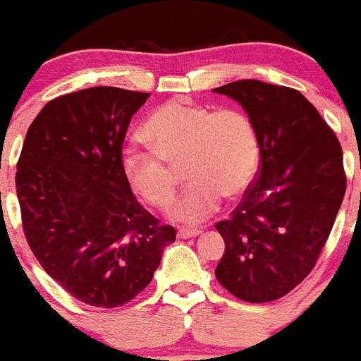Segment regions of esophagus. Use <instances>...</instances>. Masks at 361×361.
Returning a JSON list of instances; mask_svg holds the SVG:
<instances>
[{"label": "esophagus", "mask_w": 361, "mask_h": 361, "mask_svg": "<svg viewBox=\"0 0 361 361\" xmlns=\"http://www.w3.org/2000/svg\"><path fill=\"white\" fill-rule=\"evenodd\" d=\"M202 233V230H188V228H180L177 231V237L179 238H192V237H198Z\"/></svg>", "instance_id": "esophagus-1"}]
</instances>
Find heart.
<instances>
[{"instance_id": "1", "label": "heart", "mask_w": 361, "mask_h": 361, "mask_svg": "<svg viewBox=\"0 0 361 361\" xmlns=\"http://www.w3.org/2000/svg\"><path fill=\"white\" fill-rule=\"evenodd\" d=\"M152 151L128 147L123 173L138 196L154 207L172 202L184 165L188 189L170 209L185 224L207 219L223 196L238 198L258 172L259 145L252 121L242 110H212L184 98L170 99L144 124Z\"/></svg>"}]
</instances>
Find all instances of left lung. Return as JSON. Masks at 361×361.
Returning <instances> with one entry per match:
<instances>
[{
	"mask_svg": "<svg viewBox=\"0 0 361 361\" xmlns=\"http://www.w3.org/2000/svg\"><path fill=\"white\" fill-rule=\"evenodd\" d=\"M238 102L258 137V179L216 230L221 286L244 302H272L314 269L345 192L342 147L297 89L237 80L214 89Z\"/></svg>",
	"mask_w": 361,
	"mask_h": 361,
	"instance_id": "1",
	"label": "left lung"
}]
</instances>
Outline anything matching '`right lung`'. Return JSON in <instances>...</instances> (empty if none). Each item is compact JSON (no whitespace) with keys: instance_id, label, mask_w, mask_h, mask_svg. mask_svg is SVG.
Masks as SVG:
<instances>
[{"instance_id":"1","label":"right lung","mask_w":361,"mask_h":361,"mask_svg":"<svg viewBox=\"0 0 361 361\" xmlns=\"http://www.w3.org/2000/svg\"><path fill=\"white\" fill-rule=\"evenodd\" d=\"M149 92L82 89L31 123L17 163L24 235L45 272L94 307L124 305L152 281L176 230L149 214L123 173V142Z\"/></svg>"}]
</instances>
